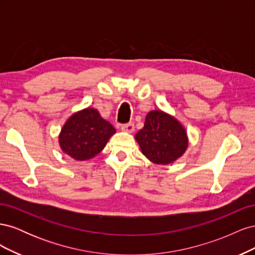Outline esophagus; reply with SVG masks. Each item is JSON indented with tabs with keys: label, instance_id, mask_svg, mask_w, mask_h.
Masks as SVG:
<instances>
[{
	"label": "esophagus",
	"instance_id": "34e87169",
	"mask_svg": "<svg viewBox=\"0 0 255 255\" xmlns=\"http://www.w3.org/2000/svg\"><path fill=\"white\" fill-rule=\"evenodd\" d=\"M134 128H135V127L133 123H127V125L121 126V129L125 130V132H128V133H133Z\"/></svg>",
	"mask_w": 255,
	"mask_h": 255
}]
</instances>
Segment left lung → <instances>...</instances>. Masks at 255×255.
<instances>
[{"mask_svg": "<svg viewBox=\"0 0 255 255\" xmlns=\"http://www.w3.org/2000/svg\"><path fill=\"white\" fill-rule=\"evenodd\" d=\"M143 155L152 163L168 165L180 158L188 145L186 130L172 116L152 111L143 128L135 135Z\"/></svg>", "mask_w": 255, "mask_h": 255, "instance_id": "left-lung-1", "label": "left lung"}]
</instances>
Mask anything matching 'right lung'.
I'll use <instances>...</instances> for the list:
<instances>
[{"label": "right lung", "mask_w": 255, "mask_h": 255, "mask_svg": "<svg viewBox=\"0 0 255 255\" xmlns=\"http://www.w3.org/2000/svg\"><path fill=\"white\" fill-rule=\"evenodd\" d=\"M115 128L95 109L73 114L60 130L58 142L61 150L76 160H87L101 152Z\"/></svg>", "instance_id": "1"}]
</instances>
